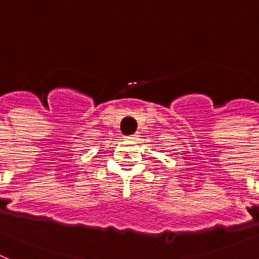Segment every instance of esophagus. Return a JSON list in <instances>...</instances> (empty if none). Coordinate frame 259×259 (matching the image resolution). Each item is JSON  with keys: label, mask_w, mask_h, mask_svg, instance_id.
Listing matches in <instances>:
<instances>
[{"label": "esophagus", "mask_w": 259, "mask_h": 259, "mask_svg": "<svg viewBox=\"0 0 259 259\" xmlns=\"http://www.w3.org/2000/svg\"><path fill=\"white\" fill-rule=\"evenodd\" d=\"M126 140H137V138H138V133H136V134H133V136H129V137H125Z\"/></svg>", "instance_id": "34e87169"}]
</instances>
